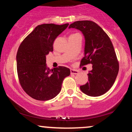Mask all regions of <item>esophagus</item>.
Segmentation results:
<instances>
[{"instance_id": "obj_1", "label": "esophagus", "mask_w": 132, "mask_h": 132, "mask_svg": "<svg viewBox=\"0 0 132 132\" xmlns=\"http://www.w3.org/2000/svg\"><path fill=\"white\" fill-rule=\"evenodd\" d=\"M79 73V71L78 70H76V69H71V74H72V75H78Z\"/></svg>"}]
</instances>
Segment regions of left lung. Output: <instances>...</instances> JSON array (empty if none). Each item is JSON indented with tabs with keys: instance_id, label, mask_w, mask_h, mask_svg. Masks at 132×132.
Returning <instances> with one entry per match:
<instances>
[{
	"instance_id": "8db88e82",
	"label": "left lung",
	"mask_w": 132,
	"mask_h": 132,
	"mask_svg": "<svg viewBox=\"0 0 132 132\" xmlns=\"http://www.w3.org/2000/svg\"><path fill=\"white\" fill-rule=\"evenodd\" d=\"M82 33L85 38L84 57L80 66L92 64L88 73L89 82L80 86L82 92L92 97L108 91L116 81L119 64L110 38L102 28L90 20L77 21L69 25Z\"/></svg>"
}]
</instances>
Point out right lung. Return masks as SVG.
I'll return each instance as SVG.
<instances>
[{
	"instance_id": "obj_1",
	"label": "right lung",
	"mask_w": 132,
	"mask_h": 132,
	"mask_svg": "<svg viewBox=\"0 0 132 132\" xmlns=\"http://www.w3.org/2000/svg\"><path fill=\"white\" fill-rule=\"evenodd\" d=\"M68 25H38L20 45L16 57L18 77L24 91L33 99H53L61 91L64 79L70 75L69 68L50 69L46 64V56L53 51L54 40Z\"/></svg>"
}]
</instances>
